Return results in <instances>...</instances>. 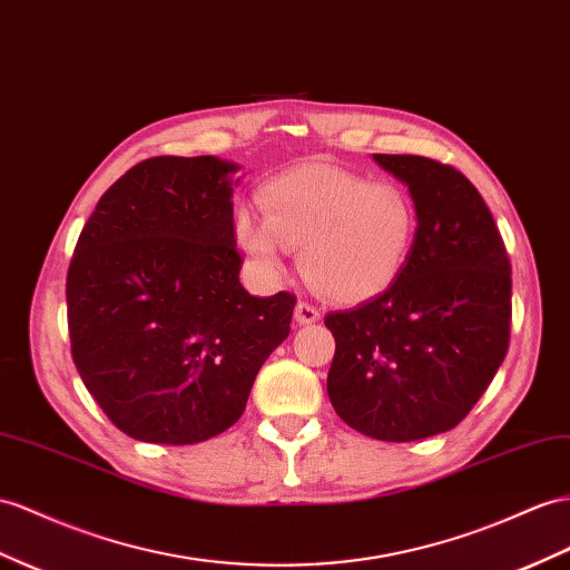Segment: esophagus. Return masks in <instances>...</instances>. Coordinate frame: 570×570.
<instances>
[{"label":"esophagus","instance_id":"1","mask_svg":"<svg viewBox=\"0 0 570 570\" xmlns=\"http://www.w3.org/2000/svg\"><path fill=\"white\" fill-rule=\"evenodd\" d=\"M294 315H296V323L298 325H313V323H317V320H320V311L308 301H298Z\"/></svg>","mask_w":570,"mask_h":570}]
</instances>
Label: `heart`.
<instances>
[{
  "instance_id": "obj_1",
  "label": "heart",
  "mask_w": 570,
  "mask_h": 570,
  "mask_svg": "<svg viewBox=\"0 0 570 570\" xmlns=\"http://www.w3.org/2000/svg\"><path fill=\"white\" fill-rule=\"evenodd\" d=\"M265 218L243 212L240 250L267 274H279L286 250H301L303 279L317 294L354 303L395 279L416 233L406 189L334 166H301L259 189Z\"/></svg>"
}]
</instances>
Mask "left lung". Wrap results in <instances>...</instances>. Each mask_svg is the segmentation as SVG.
<instances>
[{
	"mask_svg": "<svg viewBox=\"0 0 570 570\" xmlns=\"http://www.w3.org/2000/svg\"><path fill=\"white\" fill-rule=\"evenodd\" d=\"M414 199L400 274L358 308L330 313L327 395L358 433L390 443L455 429L493 381L510 340V259L476 187L441 160L373 154Z\"/></svg>",
	"mask_w": 570,
	"mask_h": 570,
	"instance_id": "8db88e82",
	"label": "left lung"
}]
</instances>
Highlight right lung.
<instances>
[{
  "mask_svg": "<svg viewBox=\"0 0 570 570\" xmlns=\"http://www.w3.org/2000/svg\"><path fill=\"white\" fill-rule=\"evenodd\" d=\"M216 156H156L98 199L67 272L71 358L135 441L193 445L245 412L296 296L255 298L238 274L230 173Z\"/></svg>",
  "mask_w": 570,
  "mask_h": 570,
  "instance_id": "1",
  "label": "right lung"
}]
</instances>
